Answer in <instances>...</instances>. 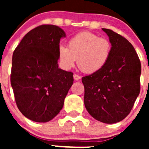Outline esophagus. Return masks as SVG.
I'll return each instance as SVG.
<instances>
[{
    "label": "esophagus",
    "instance_id": "34e87169",
    "mask_svg": "<svg viewBox=\"0 0 149 149\" xmlns=\"http://www.w3.org/2000/svg\"><path fill=\"white\" fill-rule=\"evenodd\" d=\"M73 79H74L75 81H79L81 79V76L77 74H74L73 75Z\"/></svg>",
    "mask_w": 149,
    "mask_h": 149
}]
</instances>
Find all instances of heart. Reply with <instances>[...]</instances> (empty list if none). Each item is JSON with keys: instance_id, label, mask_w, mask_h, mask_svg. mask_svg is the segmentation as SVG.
<instances>
[{"instance_id": "obj_1", "label": "heart", "mask_w": 149, "mask_h": 149, "mask_svg": "<svg viewBox=\"0 0 149 149\" xmlns=\"http://www.w3.org/2000/svg\"><path fill=\"white\" fill-rule=\"evenodd\" d=\"M111 52L112 45L107 39L89 31H83L69 40L68 47H59L58 59L65 70L73 68L77 59V65L84 73H94L107 63Z\"/></svg>"}]
</instances>
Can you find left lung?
<instances>
[{
	"instance_id": "left-lung-1",
	"label": "left lung",
	"mask_w": 149,
	"mask_h": 149,
	"mask_svg": "<svg viewBox=\"0 0 149 149\" xmlns=\"http://www.w3.org/2000/svg\"><path fill=\"white\" fill-rule=\"evenodd\" d=\"M112 52L100 71L82 78L84 104L97 120L112 124L123 120L131 111L140 93L141 65L133 45L108 29Z\"/></svg>"
}]
</instances>
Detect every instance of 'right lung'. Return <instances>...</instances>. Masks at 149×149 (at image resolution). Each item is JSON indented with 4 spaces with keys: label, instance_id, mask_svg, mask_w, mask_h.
Segmentation results:
<instances>
[{
    "label": "right lung",
    "instance_id": "obj_1",
    "mask_svg": "<svg viewBox=\"0 0 149 149\" xmlns=\"http://www.w3.org/2000/svg\"><path fill=\"white\" fill-rule=\"evenodd\" d=\"M65 31L55 25L33 29L12 57L10 84L20 112L37 123L53 119L62 109L73 73L58 68L60 40Z\"/></svg>",
    "mask_w": 149,
    "mask_h": 149
}]
</instances>
